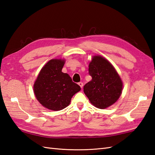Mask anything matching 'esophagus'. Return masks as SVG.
Returning a JSON list of instances; mask_svg holds the SVG:
<instances>
[{
  "instance_id": "34e87169",
  "label": "esophagus",
  "mask_w": 155,
  "mask_h": 155,
  "mask_svg": "<svg viewBox=\"0 0 155 155\" xmlns=\"http://www.w3.org/2000/svg\"><path fill=\"white\" fill-rule=\"evenodd\" d=\"M78 85L80 86V87H81V88H82V87H83V86H84V84H83L82 82H79V83H78Z\"/></svg>"
}]
</instances>
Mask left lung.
Instances as JSON below:
<instances>
[{
    "mask_svg": "<svg viewBox=\"0 0 155 155\" xmlns=\"http://www.w3.org/2000/svg\"><path fill=\"white\" fill-rule=\"evenodd\" d=\"M92 80L84 87V91L95 107L104 109L115 103L122 94L123 84L111 64L101 56H93L89 65Z\"/></svg>",
    "mask_w": 155,
    "mask_h": 155,
    "instance_id": "left-lung-1",
    "label": "left lung"
}]
</instances>
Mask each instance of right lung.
Instances as JSON below:
<instances>
[{"mask_svg": "<svg viewBox=\"0 0 155 155\" xmlns=\"http://www.w3.org/2000/svg\"><path fill=\"white\" fill-rule=\"evenodd\" d=\"M65 60L52 59L45 64L33 85L35 97L49 110L58 111L67 107L71 99L81 87L62 69Z\"/></svg>", "mask_w": 155, "mask_h": 155, "instance_id": "1", "label": "right lung"}]
</instances>
